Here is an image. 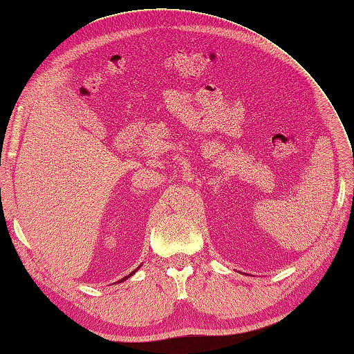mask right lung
Listing matches in <instances>:
<instances>
[{
    "mask_svg": "<svg viewBox=\"0 0 354 354\" xmlns=\"http://www.w3.org/2000/svg\"><path fill=\"white\" fill-rule=\"evenodd\" d=\"M135 272H136V270H133V272H132V273H129V274H127V277H124V278H123V279H120V281H118V282H123V281H126V279H127V278H131V277H132V274H133V273H135Z\"/></svg>",
    "mask_w": 354,
    "mask_h": 354,
    "instance_id": "1",
    "label": "right lung"
}]
</instances>
